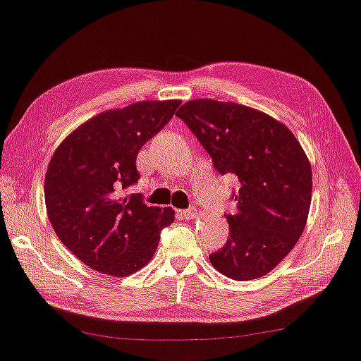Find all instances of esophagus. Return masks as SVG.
<instances>
[{
    "instance_id": "34e87169",
    "label": "esophagus",
    "mask_w": 361,
    "mask_h": 361,
    "mask_svg": "<svg viewBox=\"0 0 361 361\" xmlns=\"http://www.w3.org/2000/svg\"><path fill=\"white\" fill-rule=\"evenodd\" d=\"M180 216L183 219H186V221H190V219H194L197 216V211L195 208H188V209H183L180 211Z\"/></svg>"
}]
</instances>
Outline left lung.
<instances>
[{"label": "left lung", "mask_w": 361, "mask_h": 361, "mask_svg": "<svg viewBox=\"0 0 361 361\" xmlns=\"http://www.w3.org/2000/svg\"><path fill=\"white\" fill-rule=\"evenodd\" d=\"M221 175L239 181L222 249L209 261L225 277L245 281L269 274L303 233L312 203V166L289 128L239 103L192 100L176 112Z\"/></svg>", "instance_id": "obj_1"}]
</instances>
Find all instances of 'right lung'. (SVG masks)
Masks as SVG:
<instances>
[{"instance_id":"1","label":"right lung","mask_w":361,"mask_h":361,"mask_svg":"<svg viewBox=\"0 0 361 361\" xmlns=\"http://www.w3.org/2000/svg\"><path fill=\"white\" fill-rule=\"evenodd\" d=\"M180 100L142 102L92 117L56 148L45 175L49 222L62 244L94 271L125 277L157 252L172 208L126 194L140 175L142 145L164 128Z\"/></svg>"}]
</instances>
